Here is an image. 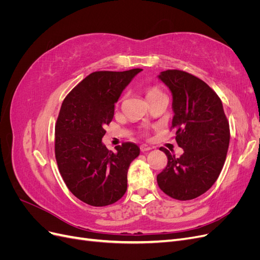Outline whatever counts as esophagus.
<instances>
[{
    "label": "esophagus",
    "mask_w": 260,
    "mask_h": 260,
    "mask_svg": "<svg viewBox=\"0 0 260 260\" xmlns=\"http://www.w3.org/2000/svg\"><path fill=\"white\" fill-rule=\"evenodd\" d=\"M140 148H141V151H142V152H147V151H151V149H152L151 146H148L146 144H142L140 146Z\"/></svg>",
    "instance_id": "obj_1"
}]
</instances>
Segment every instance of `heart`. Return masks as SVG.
Listing matches in <instances>:
<instances>
[{
	"mask_svg": "<svg viewBox=\"0 0 260 260\" xmlns=\"http://www.w3.org/2000/svg\"><path fill=\"white\" fill-rule=\"evenodd\" d=\"M157 93H159V91L157 90L156 88L149 89V90L147 91V99H148V98H151V96H153V95H155V94H157Z\"/></svg>",
	"mask_w": 260,
	"mask_h": 260,
	"instance_id": "heart-1",
	"label": "heart"
}]
</instances>
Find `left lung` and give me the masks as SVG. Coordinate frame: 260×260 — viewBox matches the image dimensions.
I'll use <instances>...</instances> for the list:
<instances>
[{
  "instance_id": "obj_1",
  "label": "left lung",
  "mask_w": 260,
  "mask_h": 260,
  "mask_svg": "<svg viewBox=\"0 0 260 260\" xmlns=\"http://www.w3.org/2000/svg\"><path fill=\"white\" fill-rule=\"evenodd\" d=\"M158 78L172 94L171 128L183 154L176 157L160 147L168 162L157 183L170 198L190 201L208 191L221 172L230 142L229 122L221 100L200 78L177 69L161 72Z\"/></svg>"
}]
</instances>
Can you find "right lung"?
<instances>
[{
  "instance_id": "obj_1",
  "label": "right lung",
  "mask_w": 260,
  "mask_h": 260,
  "mask_svg": "<svg viewBox=\"0 0 260 260\" xmlns=\"http://www.w3.org/2000/svg\"><path fill=\"white\" fill-rule=\"evenodd\" d=\"M141 70L92 73L61 104L55 125V157L69 191L88 205H111L127 191L128 169L140 148L124 142L113 153L102 138L113 120L115 103Z\"/></svg>"
}]
</instances>
